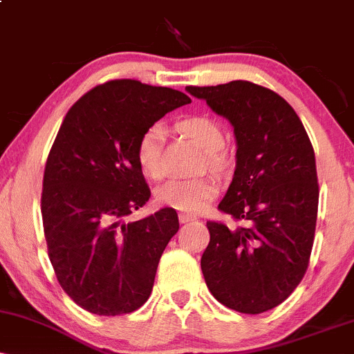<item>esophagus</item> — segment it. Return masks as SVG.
<instances>
[{
    "mask_svg": "<svg viewBox=\"0 0 354 354\" xmlns=\"http://www.w3.org/2000/svg\"><path fill=\"white\" fill-rule=\"evenodd\" d=\"M180 223H189V221H194L196 216H193V214H186V213H180Z\"/></svg>",
    "mask_w": 354,
    "mask_h": 354,
    "instance_id": "obj_1",
    "label": "esophagus"
}]
</instances>
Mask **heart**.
Listing matches in <instances>:
<instances>
[{
  "label": "heart",
  "instance_id": "heart-1",
  "mask_svg": "<svg viewBox=\"0 0 354 354\" xmlns=\"http://www.w3.org/2000/svg\"><path fill=\"white\" fill-rule=\"evenodd\" d=\"M176 128L205 151L206 165L211 171H225L228 166V156L221 149L225 146V133L216 121L208 116H188L178 121ZM163 141L165 129L160 124H154L146 129L136 146V160L140 169L153 180L163 176V163H161ZM216 194L218 183L213 178L205 176L196 180H169L156 189L154 196L161 206L186 214H194L205 209L216 198Z\"/></svg>",
  "mask_w": 354,
  "mask_h": 354
}]
</instances>
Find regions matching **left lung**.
<instances>
[{"mask_svg":"<svg viewBox=\"0 0 354 354\" xmlns=\"http://www.w3.org/2000/svg\"><path fill=\"white\" fill-rule=\"evenodd\" d=\"M186 91L233 124L236 169L218 209L248 221L236 230L206 223V286L234 311L273 310L310 265L319 198L315 149L295 109L271 89L238 80Z\"/></svg>","mask_w":354,"mask_h":354,"instance_id":"left-lung-1","label":"left lung"}]
</instances>
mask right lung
Masks as SVG:
<instances>
[{"label": "right lung", "instance_id": "right-lung-1", "mask_svg": "<svg viewBox=\"0 0 354 354\" xmlns=\"http://www.w3.org/2000/svg\"><path fill=\"white\" fill-rule=\"evenodd\" d=\"M188 103L178 89L111 80L81 96L61 123L44 168L43 230L61 288L93 315L133 313L151 295L180 223L173 208L123 223L151 196L136 146L166 113Z\"/></svg>", "mask_w": 354, "mask_h": 354}]
</instances>
